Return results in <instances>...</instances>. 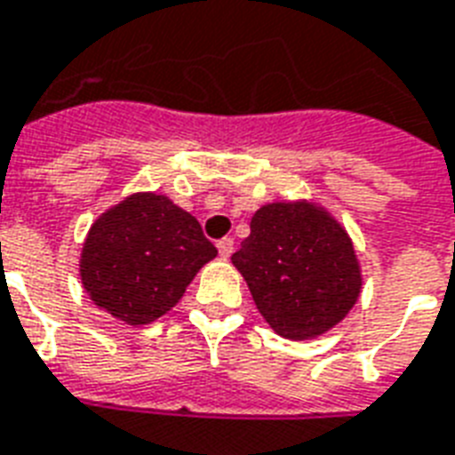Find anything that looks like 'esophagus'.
Returning a JSON list of instances; mask_svg holds the SVG:
<instances>
[{"label":"esophagus","mask_w":455,"mask_h":455,"mask_svg":"<svg viewBox=\"0 0 455 455\" xmlns=\"http://www.w3.org/2000/svg\"><path fill=\"white\" fill-rule=\"evenodd\" d=\"M217 251H220V255L224 259L231 258V252H234V238H221V241H217Z\"/></svg>","instance_id":"obj_1"}]
</instances>
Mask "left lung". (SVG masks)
I'll return each instance as SVG.
<instances>
[{
  "instance_id": "left-lung-1",
  "label": "left lung",
  "mask_w": 455,
  "mask_h": 455,
  "mask_svg": "<svg viewBox=\"0 0 455 455\" xmlns=\"http://www.w3.org/2000/svg\"><path fill=\"white\" fill-rule=\"evenodd\" d=\"M231 262L267 324L293 341L336 327L363 289L346 228L305 200L259 207Z\"/></svg>"
}]
</instances>
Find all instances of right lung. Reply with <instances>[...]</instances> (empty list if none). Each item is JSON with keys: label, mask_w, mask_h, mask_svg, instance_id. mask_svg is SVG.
<instances>
[{"label": "right lung", "mask_w": 455, "mask_h": 455, "mask_svg": "<svg viewBox=\"0 0 455 455\" xmlns=\"http://www.w3.org/2000/svg\"><path fill=\"white\" fill-rule=\"evenodd\" d=\"M217 258L193 214L157 193H135L90 227L81 279L97 307L126 324H150Z\"/></svg>", "instance_id": "1"}]
</instances>
